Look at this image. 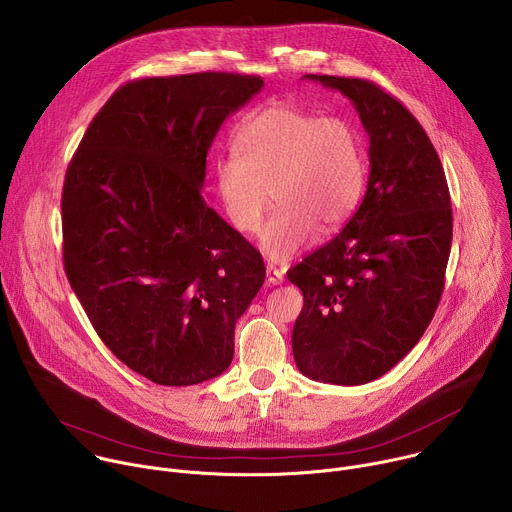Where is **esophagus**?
Here are the masks:
<instances>
[{
    "instance_id": "esophagus-1",
    "label": "esophagus",
    "mask_w": 512,
    "mask_h": 512,
    "mask_svg": "<svg viewBox=\"0 0 512 512\" xmlns=\"http://www.w3.org/2000/svg\"><path fill=\"white\" fill-rule=\"evenodd\" d=\"M283 279H285V267L267 265V283H271V285H279Z\"/></svg>"
}]
</instances>
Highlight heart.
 <instances>
[{
	"label": "heart",
	"instance_id": "1",
	"mask_svg": "<svg viewBox=\"0 0 512 512\" xmlns=\"http://www.w3.org/2000/svg\"><path fill=\"white\" fill-rule=\"evenodd\" d=\"M235 148L239 157L214 164L216 196L241 233L259 229L273 196L277 206L259 243L277 261L302 251L320 225L336 231L348 223L367 186L364 139L346 117L269 105L241 123Z\"/></svg>",
	"mask_w": 512,
	"mask_h": 512
}]
</instances>
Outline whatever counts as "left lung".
Wrapping results in <instances>:
<instances>
[{"mask_svg":"<svg viewBox=\"0 0 512 512\" xmlns=\"http://www.w3.org/2000/svg\"><path fill=\"white\" fill-rule=\"evenodd\" d=\"M346 95L369 133V186L348 225L287 271L304 294L291 332L298 369L322 383L383 377L440 304L452 247L444 166L401 101L364 79L306 75Z\"/></svg>","mask_w":512,"mask_h":512,"instance_id":"obj_1","label":"left lung"}]
</instances>
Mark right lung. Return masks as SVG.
Masks as SVG:
<instances>
[{"label":"right lung","instance_id":"right-lung-1","mask_svg":"<svg viewBox=\"0 0 512 512\" xmlns=\"http://www.w3.org/2000/svg\"><path fill=\"white\" fill-rule=\"evenodd\" d=\"M261 77L194 72L119 87L62 188L68 283L105 346L166 387L223 375L265 281L259 251L202 198L206 154Z\"/></svg>","mask_w":512,"mask_h":512}]
</instances>
